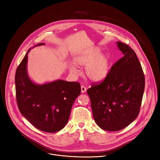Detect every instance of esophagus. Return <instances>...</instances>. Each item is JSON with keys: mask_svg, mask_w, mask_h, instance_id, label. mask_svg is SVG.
<instances>
[{"mask_svg": "<svg viewBox=\"0 0 160 160\" xmlns=\"http://www.w3.org/2000/svg\"><path fill=\"white\" fill-rule=\"evenodd\" d=\"M86 90H87V88L84 86H81V91H82V93H85V92L86 91Z\"/></svg>", "mask_w": 160, "mask_h": 160, "instance_id": "obj_1", "label": "esophagus"}]
</instances>
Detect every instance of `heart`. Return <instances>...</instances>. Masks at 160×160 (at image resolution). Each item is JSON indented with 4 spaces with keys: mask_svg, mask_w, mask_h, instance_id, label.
Here are the masks:
<instances>
[{
    "mask_svg": "<svg viewBox=\"0 0 160 160\" xmlns=\"http://www.w3.org/2000/svg\"><path fill=\"white\" fill-rule=\"evenodd\" d=\"M102 50L99 47H93L78 54L74 58V63L79 67H84L86 77L93 82L104 80L110 71V58L106 54H100ZM71 72L77 74L79 70L71 65Z\"/></svg>",
    "mask_w": 160,
    "mask_h": 160,
    "instance_id": "1",
    "label": "heart"
}]
</instances>
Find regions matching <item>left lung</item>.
Here are the masks:
<instances>
[{
	"mask_svg": "<svg viewBox=\"0 0 160 160\" xmlns=\"http://www.w3.org/2000/svg\"><path fill=\"white\" fill-rule=\"evenodd\" d=\"M117 43L124 56L101 83H93L87 91L95 121L100 128L111 132L124 128L136 119L145 83L136 52L127 44Z\"/></svg>",
	"mask_w": 160,
	"mask_h": 160,
	"instance_id": "left-lung-1",
	"label": "left lung"
}]
</instances>
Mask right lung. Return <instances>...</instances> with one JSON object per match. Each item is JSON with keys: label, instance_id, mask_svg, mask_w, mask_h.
I'll use <instances>...</instances> for the list:
<instances>
[{"label": "right lung", "instance_id": "obj_1", "mask_svg": "<svg viewBox=\"0 0 160 160\" xmlns=\"http://www.w3.org/2000/svg\"><path fill=\"white\" fill-rule=\"evenodd\" d=\"M39 43L35 47L44 45ZM17 68L16 98L21 114L33 126L45 132L61 130L68 122L72 104L81 93L78 82L58 80L37 84L28 77V54Z\"/></svg>", "mask_w": 160, "mask_h": 160}]
</instances>
